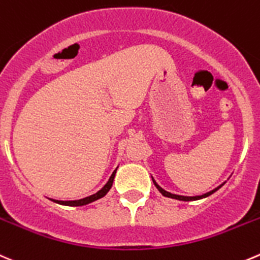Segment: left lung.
<instances>
[{
	"label": "left lung",
	"mask_w": 260,
	"mask_h": 260,
	"mask_svg": "<svg viewBox=\"0 0 260 260\" xmlns=\"http://www.w3.org/2000/svg\"><path fill=\"white\" fill-rule=\"evenodd\" d=\"M152 181H153V184H155V186H156V188L158 189V191H160V193L162 194L164 197L173 198V200H178V201H185V202H189V201H197V200H202V198H206V197H208V196H211V194H212V193H215L216 190H218V189H220L221 186L223 185V184H221V185H220V186H217V188H216V189H213V190L208 191V193H206V194H202V196H196V197H184V196H178V194H171V193H169V191L164 190V189L161 188V186L158 185V184L156 183L155 180H153V178H152Z\"/></svg>",
	"instance_id": "1"
}]
</instances>
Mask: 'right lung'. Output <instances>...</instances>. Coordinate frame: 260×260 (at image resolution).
<instances>
[{"label":"right lung","mask_w":260,"mask_h":260,"mask_svg":"<svg viewBox=\"0 0 260 260\" xmlns=\"http://www.w3.org/2000/svg\"><path fill=\"white\" fill-rule=\"evenodd\" d=\"M115 173H117V169H115L114 171H113L112 176L109 178V180H108V183L105 184L104 186H103L102 189H100L98 193L92 194V196H90V197H86V198H82V200H77V201H55V200H52L53 202L55 203H59V205H63V206H71V207H77V206H85V205H89V203L94 202V201L96 200H100V198H103L105 196V194L109 191V189L112 188L113 185V180H114V176H115Z\"/></svg>","instance_id":"right-lung-1"}]
</instances>
